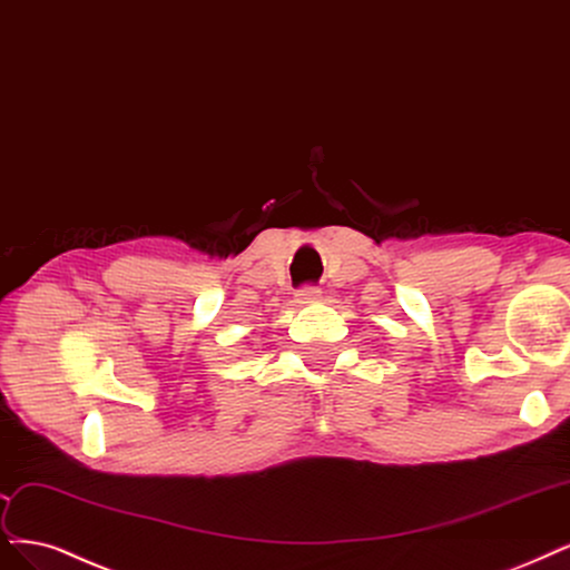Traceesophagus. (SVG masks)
Returning a JSON list of instances; mask_svg holds the SVG:
<instances>
[{"instance_id": "1", "label": "esophagus", "mask_w": 570, "mask_h": 570, "mask_svg": "<svg viewBox=\"0 0 570 570\" xmlns=\"http://www.w3.org/2000/svg\"><path fill=\"white\" fill-rule=\"evenodd\" d=\"M321 297V289L316 285H304L299 292H297V299L302 304H308V302H316Z\"/></svg>"}]
</instances>
